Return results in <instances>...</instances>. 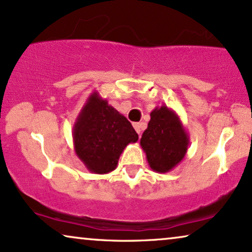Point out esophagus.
<instances>
[{
	"mask_svg": "<svg viewBox=\"0 0 252 252\" xmlns=\"http://www.w3.org/2000/svg\"><path fill=\"white\" fill-rule=\"evenodd\" d=\"M133 126H134V128H135V130L137 132V134H139V136H141V124L140 123H134Z\"/></svg>",
	"mask_w": 252,
	"mask_h": 252,
	"instance_id": "1",
	"label": "esophagus"
}]
</instances>
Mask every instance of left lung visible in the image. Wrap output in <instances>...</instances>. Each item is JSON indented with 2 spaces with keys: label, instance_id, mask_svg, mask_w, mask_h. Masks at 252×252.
I'll return each instance as SVG.
<instances>
[{
  "label": "left lung",
  "instance_id": "1",
  "mask_svg": "<svg viewBox=\"0 0 252 252\" xmlns=\"http://www.w3.org/2000/svg\"><path fill=\"white\" fill-rule=\"evenodd\" d=\"M150 168L167 173L184 159L188 150L189 136L180 117L161 105L150 113V122L140 140Z\"/></svg>",
  "mask_w": 252,
  "mask_h": 252
}]
</instances>
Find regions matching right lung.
<instances>
[{
  "instance_id": "obj_1",
  "label": "right lung",
  "mask_w": 252,
  "mask_h": 252,
  "mask_svg": "<svg viewBox=\"0 0 252 252\" xmlns=\"http://www.w3.org/2000/svg\"><path fill=\"white\" fill-rule=\"evenodd\" d=\"M72 136L79 159L95 174L112 172L127 144L139 140L132 124L98 92H93L82 106Z\"/></svg>"
}]
</instances>
